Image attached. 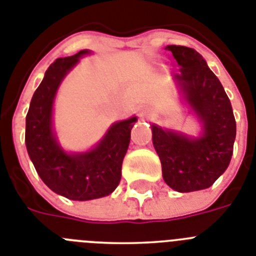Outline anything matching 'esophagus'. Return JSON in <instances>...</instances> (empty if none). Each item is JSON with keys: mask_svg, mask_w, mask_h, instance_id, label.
<instances>
[{"mask_svg": "<svg viewBox=\"0 0 256 256\" xmlns=\"http://www.w3.org/2000/svg\"><path fill=\"white\" fill-rule=\"evenodd\" d=\"M139 117L142 120H146V118H150L151 117V110L148 108H140L139 109Z\"/></svg>", "mask_w": 256, "mask_h": 256, "instance_id": "obj_1", "label": "esophagus"}]
</instances>
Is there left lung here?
Here are the masks:
<instances>
[{"label": "left lung", "mask_w": 256, "mask_h": 256, "mask_svg": "<svg viewBox=\"0 0 256 256\" xmlns=\"http://www.w3.org/2000/svg\"><path fill=\"white\" fill-rule=\"evenodd\" d=\"M180 65L174 80L203 126L198 138L152 124V142L169 188L178 192L203 190L214 184L230 162L236 120L230 100L218 76L195 49L166 48Z\"/></svg>", "instance_id": "left-lung-1"}]
</instances>
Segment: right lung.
<instances>
[{
  "label": "right lung",
  "instance_id": "right-lung-1",
  "mask_svg": "<svg viewBox=\"0 0 256 256\" xmlns=\"http://www.w3.org/2000/svg\"><path fill=\"white\" fill-rule=\"evenodd\" d=\"M88 53L84 49L72 57L57 58L49 66L26 117V147L38 174L52 191L72 200L98 199L116 190L136 122V117L116 122L87 152L68 154L60 147L52 126L53 102L62 79Z\"/></svg>",
  "mask_w": 256,
  "mask_h": 256
}]
</instances>
